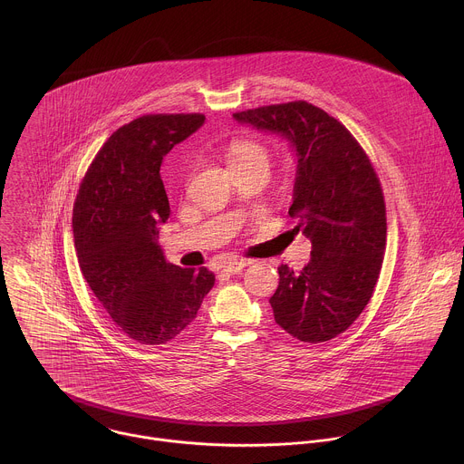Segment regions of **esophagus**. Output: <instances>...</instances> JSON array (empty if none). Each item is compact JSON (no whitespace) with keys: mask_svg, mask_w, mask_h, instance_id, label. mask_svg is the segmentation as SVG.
I'll list each match as a JSON object with an SVG mask.
<instances>
[{"mask_svg":"<svg viewBox=\"0 0 464 464\" xmlns=\"http://www.w3.org/2000/svg\"><path fill=\"white\" fill-rule=\"evenodd\" d=\"M252 261H248V259H232V261L225 263L223 271H227V273H239L243 267H246Z\"/></svg>","mask_w":464,"mask_h":464,"instance_id":"34e87169","label":"esophagus"}]
</instances>
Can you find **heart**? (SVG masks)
Here are the masks:
<instances>
[{
    "mask_svg": "<svg viewBox=\"0 0 464 464\" xmlns=\"http://www.w3.org/2000/svg\"><path fill=\"white\" fill-rule=\"evenodd\" d=\"M230 164L241 162H265L267 164V150L254 139H236L230 144Z\"/></svg>",
    "mask_w": 464,
    "mask_h": 464,
    "instance_id": "1",
    "label": "heart"
}]
</instances>
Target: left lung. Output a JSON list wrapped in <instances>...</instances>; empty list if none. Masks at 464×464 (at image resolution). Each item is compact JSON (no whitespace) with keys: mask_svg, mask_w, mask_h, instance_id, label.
Listing matches in <instances>:
<instances>
[{"mask_svg":"<svg viewBox=\"0 0 464 464\" xmlns=\"http://www.w3.org/2000/svg\"><path fill=\"white\" fill-rule=\"evenodd\" d=\"M239 123L282 133L298 169L289 216L311 243L300 271L278 266L269 298L276 325L304 343L346 331L373 296L386 250L381 180L359 140L320 107L304 100L236 112Z\"/></svg>","mask_w":464,"mask_h":464,"instance_id":"8db88e82","label":"left lung"}]
</instances>
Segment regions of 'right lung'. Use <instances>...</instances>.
Masks as SVG:
<instances>
[{"instance_id":"add662e5","label":"right lung","mask_w":464,"mask_h":464,"mask_svg":"<svg viewBox=\"0 0 464 464\" xmlns=\"http://www.w3.org/2000/svg\"><path fill=\"white\" fill-rule=\"evenodd\" d=\"M205 116L146 114L112 133L82 179L72 207L78 265L112 322L140 344H164L197 318L214 285L207 267L169 265L157 225L169 218L164 155Z\"/></svg>"}]
</instances>
